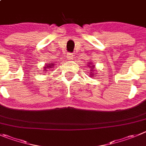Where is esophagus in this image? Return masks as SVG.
<instances>
[{
    "instance_id": "34e87169",
    "label": "esophagus",
    "mask_w": 146,
    "mask_h": 146,
    "mask_svg": "<svg viewBox=\"0 0 146 146\" xmlns=\"http://www.w3.org/2000/svg\"><path fill=\"white\" fill-rule=\"evenodd\" d=\"M73 58V54H71V53H68V54H67V59L68 60H72Z\"/></svg>"
}]
</instances>
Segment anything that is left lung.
<instances>
[{"instance_id": "obj_1", "label": "left lung", "mask_w": 146, "mask_h": 146, "mask_svg": "<svg viewBox=\"0 0 146 146\" xmlns=\"http://www.w3.org/2000/svg\"><path fill=\"white\" fill-rule=\"evenodd\" d=\"M87 65H88V67H89L90 69H91V70H90V72H89L90 76H91V77H94V76H96V73H94L95 70V69H96L95 68V65H93L92 63H91V62H89V63L87 64Z\"/></svg>"}]
</instances>
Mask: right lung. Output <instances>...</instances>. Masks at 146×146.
Instances as JSON below:
<instances>
[{
  "label": "right lung",
  "mask_w": 146,
  "mask_h": 146,
  "mask_svg": "<svg viewBox=\"0 0 146 146\" xmlns=\"http://www.w3.org/2000/svg\"><path fill=\"white\" fill-rule=\"evenodd\" d=\"M49 64V65H46L45 67H44V70H45V71H47V68H53V65H53V63H48Z\"/></svg>",
  "instance_id": "add662e5"
}]
</instances>
